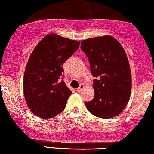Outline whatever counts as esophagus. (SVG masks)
Masks as SVG:
<instances>
[{"instance_id": "1", "label": "esophagus", "mask_w": 154, "mask_h": 154, "mask_svg": "<svg viewBox=\"0 0 154 154\" xmlns=\"http://www.w3.org/2000/svg\"><path fill=\"white\" fill-rule=\"evenodd\" d=\"M84 88H85V86H84V85H80L78 88L77 89V91H78V92H81Z\"/></svg>"}]
</instances>
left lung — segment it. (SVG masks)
Listing matches in <instances>:
<instances>
[{
	"label": "left lung",
	"instance_id": "8db88e82",
	"mask_svg": "<svg viewBox=\"0 0 154 154\" xmlns=\"http://www.w3.org/2000/svg\"><path fill=\"white\" fill-rule=\"evenodd\" d=\"M86 54L93 81L94 97L85 103L93 115L109 119L119 115L129 100L131 69L123 47L110 35L89 38L81 42Z\"/></svg>",
	"mask_w": 154,
	"mask_h": 154
}]
</instances>
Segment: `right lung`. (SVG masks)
I'll return each instance as SVG.
<instances>
[{
    "instance_id": "add662e5",
    "label": "right lung",
    "mask_w": 154,
    "mask_h": 154,
    "mask_svg": "<svg viewBox=\"0 0 154 154\" xmlns=\"http://www.w3.org/2000/svg\"><path fill=\"white\" fill-rule=\"evenodd\" d=\"M79 43L50 34L35 48L23 79L25 100L35 115L43 119L52 118L65 109L72 91L61 80L63 65L77 51Z\"/></svg>"
}]
</instances>
